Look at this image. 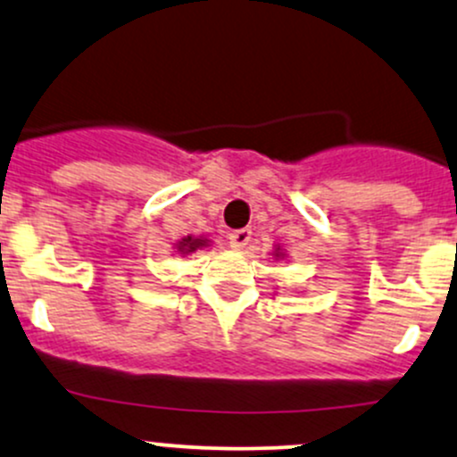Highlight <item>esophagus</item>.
Segmentation results:
<instances>
[{
	"label": "esophagus",
	"instance_id": "obj_1",
	"mask_svg": "<svg viewBox=\"0 0 457 457\" xmlns=\"http://www.w3.org/2000/svg\"><path fill=\"white\" fill-rule=\"evenodd\" d=\"M250 228H239V230H233V233H228V244L233 250H244L248 246L250 242Z\"/></svg>",
	"mask_w": 457,
	"mask_h": 457
}]
</instances>
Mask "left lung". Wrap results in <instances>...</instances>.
I'll return each mask as SVG.
<instances>
[{"label": "left lung", "instance_id": "8db88e82", "mask_svg": "<svg viewBox=\"0 0 457 457\" xmlns=\"http://www.w3.org/2000/svg\"><path fill=\"white\" fill-rule=\"evenodd\" d=\"M272 257H274V259H286V250H283L281 246H274Z\"/></svg>", "mask_w": 457, "mask_h": 457}]
</instances>
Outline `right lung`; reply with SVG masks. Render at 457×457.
<instances>
[{"mask_svg":"<svg viewBox=\"0 0 457 457\" xmlns=\"http://www.w3.org/2000/svg\"><path fill=\"white\" fill-rule=\"evenodd\" d=\"M207 246H211V239L207 237V235H187V237L179 239V242L174 244L176 253L183 254V257L185 254H191V253H195V250H203Z\"/></svg>","mask_w":457,"mask_h":457,"instance_id":"add662e5","label":"right lung"}]
</instances>
